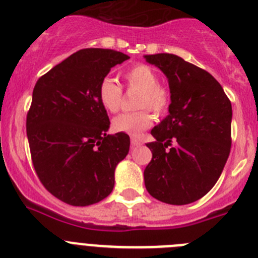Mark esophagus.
Segmentation results:
<instances>
[{"label": "esophagus", "instance_id": "34e87169", "mask_svg": "<svg viewBox=\"0 0 258 258\" xmlns=\"http://www.w3.org/2000/svg\"><path fill=\"white\" fill-rule=\"evenodd\" d=\"M141 143H142V142H141L138 138H134V137H133V138H132V149H134V147H138Z\"/></svg>", "mask_w": 258, "mask_h": 258}]
</instances>
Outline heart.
I'll return each instance as SVG.
<instances>
[{
	"label": "heart",
	"instance_id": "1",
	"mask_svg": "<svg viewBox=\"0 0 258 258\" xmlns=\"http://www.w3.org/2000/svg\"><path fill=\"white\" fill-rule=\"evenodd\" d=\"M127 88L140 92L137 97V108H150L160 115L165 112L169 104V93L164 86L159 85V76L151 67L137 64L124 72ZM98 97L102 107L111 113L117 112L121 104L122 90L112 79H103L99 84ZM152 124V116L147 109L133 113H122L112 120V129L118 133L140 136L141 132Z\"/></svg>",
	"mask_w": 258,
	"mask_h": 258
}]
</instances>
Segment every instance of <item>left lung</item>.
<instances>
[{
	"instance_id": "obj_1",
	"label": "left lung",
	"mask_w": 258,
	"mask_h": 258,
	"mask_svg": "<svg viewBox=\"0 0 258 258\" xmlns=\"http://www.w3.org/2000/svg\"><path fill=\"white\" fill-rule=\"evenodd\" d=\"M168 79L169 113L151 131L145 184L151 197L184 206L211 191L231 147V102L211 74L174 54L145 55ZM172 142L174 148L168 149Z\"/></svg>"
}]
</instances>
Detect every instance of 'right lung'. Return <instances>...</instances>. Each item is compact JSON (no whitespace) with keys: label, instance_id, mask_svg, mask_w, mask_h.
Listing matches in <instances>:
<instances>
[{"label":"right lung","instance_id":"obj_1","mask_svg":"<svg viewBox=\"0 0 258 258\" xmlns=\"http://www.w3.org/2000/svg\"><path fill=\"white\" fill-rule=\"evenodd\" d=\"M129 59L111 49H84L36 83L27 115L32 161L47 191L85 207L112 192L115 169L129 152L125 133L107 134L109 118L98 89L111 68Z\"/></svg>","mask_w":258,"mask_h":258}]
</instances>
